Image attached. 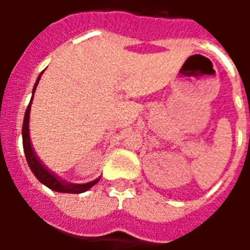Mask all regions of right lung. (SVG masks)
Masks as SVG:
<instances>
[{"instance_id": "add662e5", "label": "right lung", "mask_w": 250, "mask_h": 250, "mask_svg": "<svg viewBox=\"0 0 250 250\" xmlns=\"http://www.w3.org/2000/svg\"><path fill=\"white\" fill-rule=\"evenodd\" d=\"M41 75L37 79V82L35 84V88H33V93L36 91V87L39 84V80H40ZM33 99V96H32ZM32 103V100H30ZM30 103L26 108V112H25L24 116V125H22V145H24V152L25 157H26V161H28V165H29L30 170L33 171V174L36 175V178L40 181L41 184H44L46 188H49L51 190H55V191H59V193H71V194H79L87 191L88 188H91L93 185H96L99 182V179H95L92 182H88V184L84 185H73V184H66L64 181H62L60 178H57L56 175L48 170V168L42 165V163L37 159L36 157L33 148L30 146V139H29V112H30Z\"/></svg>"}]
</instances>
